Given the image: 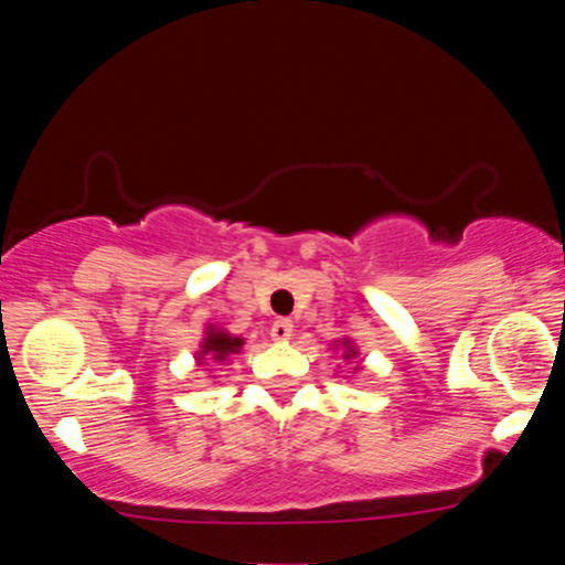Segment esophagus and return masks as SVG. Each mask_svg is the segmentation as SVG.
<instances>
[{
  "mask_svg": "<svg viewBox=\"0 0 565 565\" xmlns=\"http://www.w3.org/2000/svg\"><path fill=\"white\" fill-rule=\"evenodd\" d=\"M291 334H295V327H291L289 319H278L270 323V337H274L276 342H287L291 340Z\"/></svg>",
  "mask_w": 565,
  "mask_h": 565,
  "instance_id": "34e87169",
  "label": "esophagus"
}]
</instances>
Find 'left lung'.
I'll return each instance as SVG.
<instances>
[{"instance_id": "8db88e82", "label": "left lung", "mask_w": 565, "mask_h": 565, "mask_svg": "<svg viewBox=\"0 0 565 565\" xmlns=\"http://www.w3.org/2000/svg\"><path fill=\"white\" fill-rule=\"evenodd\" d=\"M342 345H345V348H348V350H345V359H353V355H355V350H353V348H350V345H348V342H342Z\"/></svg>"}]
</instances>
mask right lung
Segmentation results:
<instances>
[{
	"mask_svg": "<svg viewBox=\"0 0 565 565\" xmlns=\"http://www.w3.org/2000/svg\"><path fill=\"white\" fill-rule=\"evenodd\" d=\"M244 345L242 337H231L225 332H217V329H206V337L204 342H201V353H199V361H215V364H220V361L228 359L231 353H238V348Z\"/></svg>",
	"mask_w": 565,
	"mask_h": 565,
	"instance_id": "obj_1",
	"label": "right lung"
}]
</instances>
